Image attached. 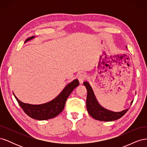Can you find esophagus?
Segmentation results:
<instances>
[{
	"mask_svg": "<svg viewBox=\"0 0 147 147\" xmlns=\"http://www.w3.org/2000/svg\"><path fill=\"white\" fill-rule=\"evenodd\" d=\"M86 78V75L84 74H80L78 76V80L80 82V84H82L84 80Z\"/></svg>",
	"mask_w": 147,
	"mask_h": 147,
	"instance_id": "1",
	"label": "esophagus"
}]
</instances>
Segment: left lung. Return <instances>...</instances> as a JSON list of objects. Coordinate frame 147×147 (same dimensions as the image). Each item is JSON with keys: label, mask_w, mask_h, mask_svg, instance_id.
<instances>
[{"label": "left lung", "mask_w": 147, "mask_h": 147, "mask_svg": "<svg viewBox=\"0 0 147 147\" xmlns=\"http://www.w3.org/2000/svg\"><path fill=\"white\" fill-rule=\"evenodd\" d=\"M83 84L85 86L87 90V97H86V108L88 113L91 116L99 121H111L118 119L121 118L125 114L129 109L124 110L122 112H114L107 110L101 107L98 102L97 101L94 92L92 90L89 83L84 82ZM133 100L131 102L132 104Z\"/></svg>", "instance_id": "1"}]
</instances>
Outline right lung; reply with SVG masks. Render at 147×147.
Returning a JSON list of instances; mask_svg holds the SVG:
<instances>
[{
    "instance_id": "right-lung-1",
    "label": "right lung",
    "mask_w": 147,
    "mask_h": 147,
    "mask_svg": "<svg viewBox=\"0 0 147 147\" xmlns=\"http://www.w3.org/2000/svg\"><path fill=\"white\" fill-rule=\"evenodd\" d=\"M34 36L28 38L26 41L32 39ZM79 85V82L77 79L75 80L65 86L60 94L55 99L40 105H32L25 104L20 101L16 96H14L18 102L20 106L24 112L30 118L37 120H46L55 118L63 110L67 99L74 89Z\"/></svg>"
}]
</instances>
